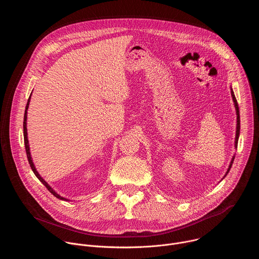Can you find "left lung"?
<instances>
[{"label": "left lung", "instance_id": "1", "mask_svg": "<svg viewBox=\"0 0 259 259\" xmlns=\"http://www.w3.org/2000/svg\"><path fill=\"white\" fill-rule=\"evenodd\" d=\"M231 92H232V97H233V100H234V102H235V106H236V110H237V130H236L235 147H238V139H239V135H240V112H239V105H238L237 99H236V97H235V94H234V91H233L232 88H231ZM234 160H235V156H234L233 159H232V162H231V164H230V167H229V169H228L226 175H228V173L230 172V170H231V168H232V165H233V163H234ZM226 175H225V177H226Z\"/></svg>", "mask_w": 259, "mask_h": 259}]
</instances>
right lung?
I'll list each match as a JSON object with an SVG mask.
<instances>
[{"label": "right lung", "mask_w": 259, "mask_h": 259, "mask_svg": "<svg viewBox=\"0 0 259 259\" xmlns=\"http://www.w3.org/2000/svg\"><path fill=\"white\" fill-rule=\"evenodd\" d=\"M29 100H30V96L27 100V103H26V106H25V112H24V118H23V137H24V145H25V152H26V156H27V160H28V163H29V166L32 170V172L34 173V175L39 178V180L44 184V186L47 188V190L54 196L56 197L57 199H60V200H64V201H67L65 198L63 197H60L57 193H55V191H53V189L49 186V184L41 177V175L38 173V171H36L33 163H32V160H31V157H30V153H29V145H28V139H27V130H26V115H27V108H28V104H29Z\"/></svg>", "instance_id": "right-lung-1"}]
</instances>
